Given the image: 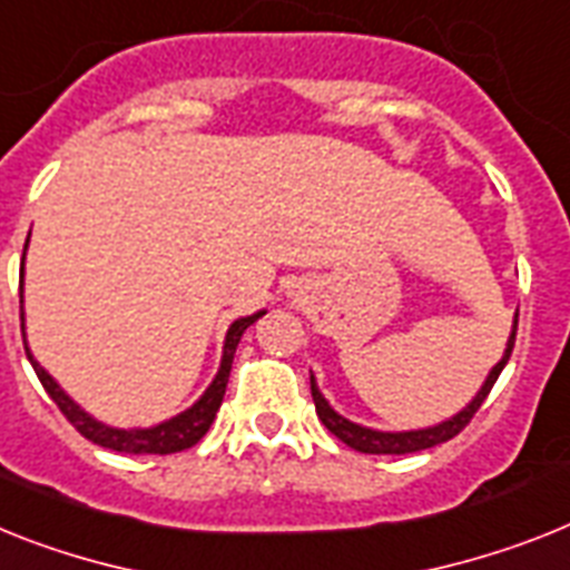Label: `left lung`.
I'll return each instance as SVG.
<instances>
[{
    "label": "left lung",
    "mask_w": 570,
    "mask_h": 570,
    "mask_svg": "<svg viewBox=\"0 0 570 570\" xmlns=\"http://www.w3.org/2000/svg\"><path fill=\"white\" fill-rule=\"evenodd\" d=\"M515 328H519V314H515V320H512L510 341H507V350L504 355H501V361L489 370L487 381H483L481 390L474 393L472 402L465 404L463 411L454 413V416H449V420L436 422V425H428V428H416V431H375V428L358 425V422L341 416V413L326 402V396L320 393L317 381H314L312 375V396H314V407H317L320 422H323V425H326L328 431L341 440V443L361 451V454H411V451L434 449V445L440 443H449L451 436H458L460 431L469 425V420L478 413V407H481L483 399L489 396V390H492V384H495L501 370H504L507 361H510L512 343H515Z\"/></svg>",
    "instance_id": "obj_1"
}]
</instances>
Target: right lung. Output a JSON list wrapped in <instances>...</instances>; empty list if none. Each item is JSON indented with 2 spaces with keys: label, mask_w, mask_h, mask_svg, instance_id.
<instances>
[{
  "label": "right lung",
  "mask_w": 570,
  "mask_h": 570,
  "mask_svg": "<svg viewBox=\"0 0 570 570\" xmlns=\"http://www.w3.org/2000/svg\"><path fill=\"white\" fill-rule=\"evenodd\" d=\"M26 250H28V242H26ZM22 276H26V253H22ZM20 303H22V285H20ZM20 312H22V305H20ZM262 314L265 312H256L250 314V317H238L233 326L227 328L218 373H215L209 387L204 390V396L197 399V402L191 404V407H186L183 413L171 416V420L159 422V425H150V428H112V425H105V422H98L96 416H89V413L83 411L81 404L75 402V399L66 396L58 381L51 379V375L37 364V358L31 355V350H28V343H26V355L28 361H31V366H35L40 384L51 396V402L58 404L60 413H63L66 420L72 422V425L87 436L89 443L105 445V449L110 451H125V454H174V451L191 449V445H195L206 431H209L212 420H215V413H218L220 402H224V393H227L235 346H238V341H242L244 328L253 326ZM22 320H26V312H22ZM22 341H26V323H22Z\"/></svg>",
  "instance_id": "right-lung-1"
}]
</instances>
